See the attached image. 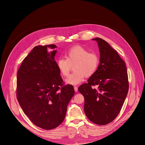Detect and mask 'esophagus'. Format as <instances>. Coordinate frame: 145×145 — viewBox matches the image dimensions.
<instances>
[{
    "instance_id": "esophagus-1",
    "label": "esophagus",
    "mask_w": 145,
    "mask_h": 145,
    "mask_svg": "<svg viewBox=\"0 0 145 145\" xmlns=\"http://www.w3.org/2000/svg\"><path fill=\"white\" fill-rule=\"evenodd\" d=\"M74 90H75V91L76 92H77V91H78V87H77L76 86H74Z\"/></svg>"
}]
</instances>
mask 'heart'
I'll return each instance as SVG.
<instances>
[{
  "mask_svg": "<svg viewBox=\"0 0 145 145\" xmlns=\"http://www.w3.org/2000/svg\"><path fill=\"white\" fill-rule=\"evenodd\" d=\"M66 57L59 58L56 66L63 76L69 75L74 66V71L66 79L68 84L78 85L84 81L85 76L94 75L99 65V57L95 52L89 51L80 46H74L65 53Z\"/></svg>",
  "mask_w": 145,
  "mask_h": 145,
  "instance_id": "obj_1",
  "label": "heart"
}]
</instances>
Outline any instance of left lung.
<instances>
[{
  "label": "left lung",
  "instance_id": "1",
  "mask_svg": "<svg viewBox=\"0 0 145 145\" xmlns=\"http://www.w3.org/2000/svg\"><path fill=\"white\" fill-rule=\"evenodd\" d=\"M92 40L98 43L99 67L78 90L84 97L88 118L94 123L105 125L117 117L123 105L129 86L127 70L124 61L107 42L98 37ZM96 84L97 89L92 88Z\"/></svg>",
  "mask_w": 145,
  "mask_h": 145
}]
</instances>
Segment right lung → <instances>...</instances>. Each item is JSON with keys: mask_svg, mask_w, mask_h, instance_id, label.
I'll return each mask as SVG.
<instances>
[{"mask_svg": "<svg viewBox=\"0 0 145 145\" xmlns=\"http://www.w3.org/2000/svg\"><path fill=\"white\" fill-rule=\"evenodd\" d=\"M48 47L53 51L48 52ZM56 47L53 44L35 46L23 60L17 75V99L23 112L44 129L61 124L75 94L72 85L62 84L55 60Z\"/></svg>", "mask_w": 145, "mask_h": 145, "instance_id": "1", "label": "right lung"}]
</instances>
